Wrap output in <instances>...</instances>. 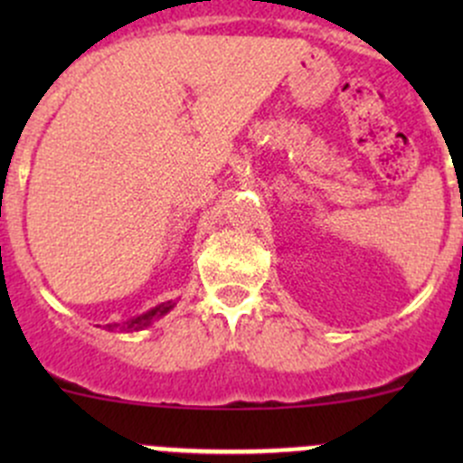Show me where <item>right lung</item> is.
Returning <instances> with one entry per match:
<instances>
[{
    "mask_svg": "<svg viewBox=\"0 0 463 463\" xmlns=\"http://www.w3.org/2000/svg\"><path fill=\"white\" fill-rule=\"evenodd\" d=\"M175 305H176V302H172V300H167V302H161V305L152 307V309H149V311H145V314H141V316H137V318H129L128 322H123V325H120V322H116V325H107V329H120V331H141V329H145V326H149V325H152L154 320L163 318V316H165L167 311H172V309H175Z\"/></svg>",
    "mask_w": 463,
    "mask_h": 463,
    "instance_id": "add662e5",
    "label": "right lung"
}]
</instances>
